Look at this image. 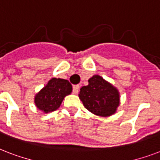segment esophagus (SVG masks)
<instances>
[{
	"instance_id": "esophagus-1",
	"label": "esophagus",
	"mask_w": 160,
	"mask_h": 160,
	"mask_svg": "<svg viewBox=\"0 0 160 160\" xmlns=\"http://www.w3.org/2000/svg\"><path fill=\"white\" fill-rule=\"evenodd\" d=\"M79 89H80V85H74V86H73V93H74V94H77V93L79 92Z\"/></svg>"
}]
</instances>
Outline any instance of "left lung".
Returning <instances> with one entry per match:
<instances>
[{
  "label": "left lung",
  "mask_w": 160,
  "mask_h": 160,
  "mask_svg": "<svg viewBox=\"0 0 160 160\" xmlns=\"http://www.w3.org/2000/svg\"><path fill=\"white\" fill-rule=\"evenodd\" d=\"M89 85L80 88L79 98L84 106L98 116H110L119 105V93L101 76L93 75Z\"/></svg>",
  "instance_id": "left-lung-1"
}]
</instances>
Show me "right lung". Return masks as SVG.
I'll use <instances>...</instances> for the list:
<instances>
[{"instance_id": "1", "label": "right lung", "mask_w": 160, "mask_h": 160, "mask_svg": "<svg viewBox=\"0 0 160 160\" xmlns=\"http://www.w3.org/2000/svg\"><path fill=\"white\" fill-rule=\"evenodd\" d=\"M71 91L72 85L67 80L52 78L35 96L36 106L45 113L55 111Z\"/></svg>"}]
</instances>
